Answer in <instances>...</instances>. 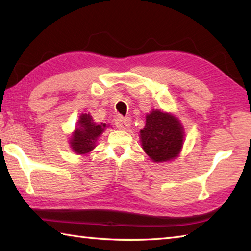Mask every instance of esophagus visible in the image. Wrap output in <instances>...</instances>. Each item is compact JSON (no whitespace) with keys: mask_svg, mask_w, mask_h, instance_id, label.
I'll use <instances>...</instances> for the list:
<instances>
[{"mask_svg":"<svg viewBox=\"0 0 251 251\" xmlns=\"http://www.w3.org/2000/svg\"><path fill=\"white\" fill-rule=\"evenodd\" d=\"M115 124H116L117 128L127 129V128H129V126H130V120L128 117H123L121 115H118L116 121H115Z\"/></svg>","mask_w":251,"mask_h":251,"instance_id":"obj_1","label":"esophagus"}]
</instances>
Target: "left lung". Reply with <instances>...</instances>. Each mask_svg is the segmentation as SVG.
I'll return each mask as SVG.
<instances>
[{
	"instance_id": "1",
	"label": "left lung",
	"mask_w": 251,
	"mask_h": 251,
	"mask_svg": "<svg viewBox=\"0 0 251 251\" xmlns=\"http://www.w3.org/2000/svg\"><path fill=\"white\" fill-rule=\"evenodd\" d=\"M183 129L169 113L152 110L146 116V126L140 130L141 146L154 162L175 159L183 145Z\"/></svg>"
}]
</instances>
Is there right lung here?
Segmentation results:
<instances>
[{
    "label": "right lung",
    "instance_id": "add662e5",
    "mask_svg": "<svg viewBox=\"0 0 251 251\" xmlns=\"http://www.w3.org/2000/svg\"><path fill=\"white\" fill-rule=\"evenodd\" d=\"M106 124L98 125L90 114H82L79 120V127L71 139V147L76 153L90 152L95 147L98 137L103 133Z\"/></svg>",
    "mask_w": 251,
    "mask_h": 251
}]
</instances>
